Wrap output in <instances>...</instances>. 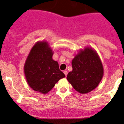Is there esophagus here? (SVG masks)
Here are the masks:
<instances>
[{
  "label": "esophagus",
  "mask_w": 124,
  "mask_h": 124,
  "mask_svg": "<svg viewBox=\"0 0 124 124\" xmlns=\"http://www.w3.org/2000/svg\"><path fill=\"white\" fill-rule=\"evenodd\" d=\"M63 73H64V74H65L66 77H67V73H67V71H63Z\"/></svg>",
  "instance_id": "34e87169"
}]
</instances>
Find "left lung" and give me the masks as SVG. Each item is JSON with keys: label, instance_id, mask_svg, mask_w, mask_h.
I'll use <instances>...</instances> for the list:
<instances>
[{"label": "left lung", "instance_id": "obj_1", "mask_svg": "<svg viewBox=\"0 0 124 124\" xmlns=\"http://www.w3.org/2000/svg\"><path fill=\"white\" fill-rule=\"evenodd\" d=\"M71 63L73 70L68 73L67 79L76 91L86 94L98 86L104 75V68L94 49L90 47L81 49Z\"/></svg>", "mask_w": 124, "mask_h": 124}]
</instances>
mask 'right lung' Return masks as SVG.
I'll list each match as a JSON object with an SVG mask.
<instances>
[{
  "label": "right lung",
  "instance_id": "add662e5",
  "mask_svg": "<svg viewBox=\"0 0 124 124\" xmlns=\"http://www.w3.org/2000/svg\"><path fill=\"white\" fill-rule=\"evenodd\" d=\"M47 41H39L32 47L26 58L24 71L26 81L33 91L47 94L65 75L59 70L57 61Z\"/></svg>",
  "mask_w": 124,
  "mask_h": 124
}]
</instances>
